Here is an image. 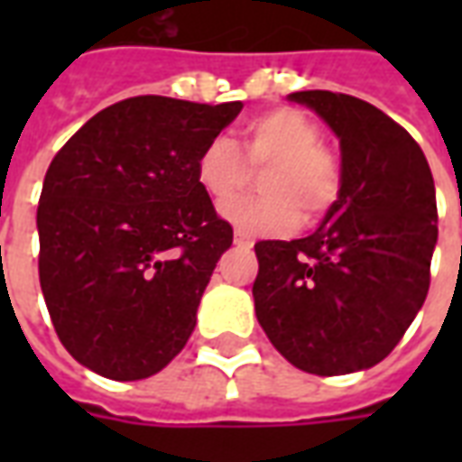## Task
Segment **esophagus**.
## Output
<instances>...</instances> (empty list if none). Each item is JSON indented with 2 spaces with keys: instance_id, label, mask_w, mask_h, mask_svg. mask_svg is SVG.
<instances>
[{
  "instance_id": "obj_1",
  "label": "esophagus",
  "mask_w": 462,
  "mask_h": 462,
  "mask_svg": "<svg viewBox=\"0 0 462 462\" xmlns=\"http://www.w3.org/2000/svg\"><path fill=\"white\" fill-rule=\"evenodd\" d=\"M235 245H237V247H245V250L254 247V242H252L247 235H242V232H235Z\"/></svg>"
}]
</instances>
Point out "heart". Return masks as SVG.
I'll list each match as a JSON object with an SVG mask.
<instances>
[{"instance_id": "b5f03b06", "label": "heart", "mask_w": 462, "mask_h": 462, "mask_svg": "<svg viewBox=\"0 0 462 462\" xmlns=\"http://www.w3.org/2000/svg\"><path fill=\"white\" fill-rule=\"evenodd\" d=\"M321 131L297 108H274L240 128V147L212 135L195 158V178L212 200H227L247 180V168H267L260 178L264 198L222 205V220L247 237L287 235L301 217L319 220L341 192L337 155L319 145Z\"/></svg>"}]
</instances>
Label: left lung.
Segmentation results:
<instances>
[{"label": "left lung", "mask_w": 462, "mask_h": 462, "mask_svg": "<svg viewBox=\"0 0 462 462\" xmlns=\"http://www.w3.org/2000/svg\"><path fill=\"white\" fill-rule=\"evenodd\" d=\"M290 101L339 138L341 192L310 237L254 245V314L291 366L344 376L383 361L426 301L436 185L418 143L376 106L331 91Z\"/></svg>", "instance_id": "8db88e82"}]
</instances>
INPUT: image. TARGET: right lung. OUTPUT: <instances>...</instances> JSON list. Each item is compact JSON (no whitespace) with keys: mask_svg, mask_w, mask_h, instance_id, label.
<instances>
[{"mask_svg":"<svg viewBox=\"0 0 462 462\" xmlns=\"http://www.w3.org/2000/svg\"><path fill=\"white\" fill-rule=\"evenodd\" d=\"M240 111V101L125 98L86 121L49 165L39 282L66 351L98 376H152L190 339L232 245L195 158Z\"/></svg>","mask_w":462,"mask_h":462,"instance_id":"right-lung-1","label":"right lung"}]
</instances>
